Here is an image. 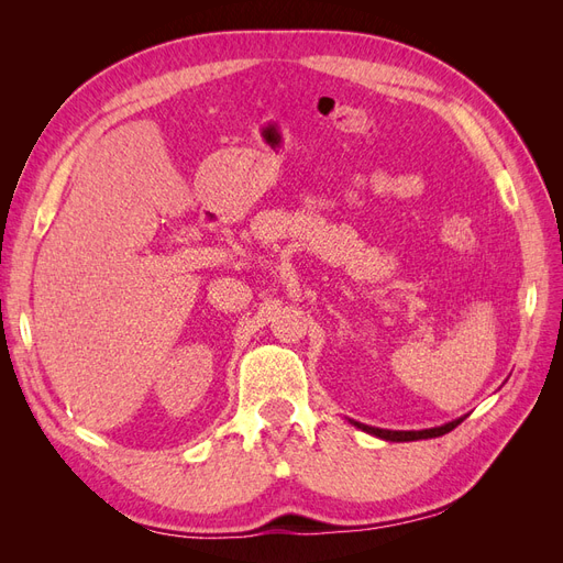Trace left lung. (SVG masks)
Segmentation results:
<instances>
[{
	"mask_svg": "<svg viewBox=\"0 0 563 563\" xmlns=\"http://www.w3.org/2000/svg\"><path fill=\"white\" fill-rule=\"evenodd\" d=\"M350 422L354 424V428H360L362 432L385 439V441H418V439H432V437H441V434L451 432L453 428H457L460 422H463V418L451 420L446 424H441V428H430V430H380V428H371V424L356 422V420H350Z\"/></svg>",
	"mask_w": 563,
	"mask_h": 563,
	"instance_id": "1",
	"label": "left lung"
}]
</instances>
